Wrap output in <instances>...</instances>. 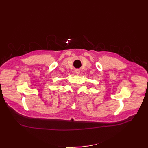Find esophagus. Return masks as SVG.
<instances>
[{"instance_id": "obj_1", "label": "esophagus", "mask_w": 148, "mask_h": 148, "mask_svg": "<svg viewBox=\"0 0 148 148\" xmlns=\"http://www.w3.org/2000/svg\"><path fill=\"white\" fill-rule=\"evenodd\" d=\"M75 72H76V74L77 75H78V74H80V71H79V70H78V69H77V70H76V71H75Z\"/></svg>"}]
</instances>
